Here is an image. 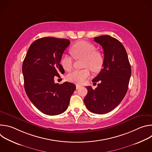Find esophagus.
<instances>
[{
    "label": "esophagus",
    "mask_w": 152,
    "mask_h": 152,
    "mask_svg": "<svg viewBox=\"0 0 152 152\" xmlns=\"http://www.w3.org/2000/svg\"><path fill=\"white\" fill-rule=\"evenodd\" d=\"M76 89L77 90V89H79V88H80L81 87V86L79 85H76Z\"/></svg>",
    "instance_id": "esophagus-1"
}]
</instances>
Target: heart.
Segmentation results:
<instances>
[{"label": "heart", "instance_id": "1", "mask_svg": "<svg viewBox=\"0 0 152 152\" xmlns=\"http://www.w3.org/2000/svg\"><path fill=\"white\" fill-rule=\"evenodd\" d=\"M96 46L91 42L80 41L73 45L70 52L76 59H83L82 70H74L67 75V79L72 82L82 84L90 76V69L93 72H99L102 68L104 62L103 54L96 50ZM59 63L66 71H70L73 67V59L67 54L64 53L60 58Z\"/></svg>", "mask_w": 152, "mask_h": 152}]
</instances>
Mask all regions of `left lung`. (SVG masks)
<instances>
[{
  "instance_id": "obj_1",
  "label": "left lung",
  "mask_w": 152,
  "mask_h": 152,
  "mask_svg": "<svg viewBox=\"0 0 152 152\" xmlns=\"http://www.w3.org/2000/svg\"><path fill=\"white\" fill-rule=\"evenodd\" d=\"M94 41L100 45L104 51L103 69L93 79L99 82L93 90L86 86L88 93L84 103L91 113L104 114L116 107L124 97L131 75L126 49L121 42L110 35L94 37Z\"/></svg>"
}]
</instances>
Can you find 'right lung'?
<instances>
[{"label": "right lung", "mask_w": 152, "mask_h": 152, "mask_svg": "<svg viewBox=\"0 0 152 152\" xmlns=\"http://www.w3.org/2000/svg\"><path fill=\"white\" fill-rule=\"evenodd\" d=\"M69 39L44 37L34 41L23 62L22 72L26 94L41 113L59 115L66 111L76 89L74 83H55L54 78L65 73L59 63Z\"/></svg>", "instance_id": "obj_1"}]
</instances>
